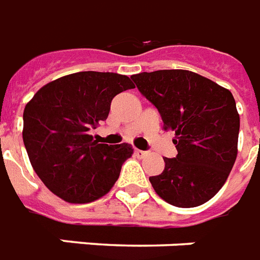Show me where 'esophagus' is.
Wrapping results in <instances>:
<instances>
[{"mask_svg": "<svg viewBox=\"0 0 260 260\" xmlns=\"http://www.w3.org/2000/svg\"><path fill=\"white\" fill-rule=\"evenodd\" d=\"M134 154H136V157H138V158H142V157H145V155H146V151L140 150V149H136V150H134Z\"/></svg>", "mask_w": 260, "mask_h": 260, "instance_id": "34e87169", "label": "esophagus"}]
</instances>
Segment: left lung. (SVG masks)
Instances as JSON below:
<instances>
[{
	"instance_id": "left-lung-1",
	"label": "left lung",
	"mask_w": 260,
	"mask_h": 260,
	"mask_svg": "<svg viewBox=\"0 0 260 260\" xmlns=\"http://www.w3.org/2000/svg\"><path fill=\"white\" fill-rule=\"evenodd\" d=\"M132 79L174 133L176 158L149 177L166 203L193 208L211 200L227 181L238 155L240 118L231 91L186 70L141 72Z\"/></svg>"
}]
</instances>
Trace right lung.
I'll list each match as a JSON object with an SVG mask.
<instances>
[{
    "instance_id": "add662e5",
    "label": "right lung",
    "mask_w": 260,
    "mask_h": 260,
    "mask_svg": "<svg viewBox=\"0 0 260 260\" xmlns=\"http://www.w3.org/2000/svg\"><path fill=\"white\" fill-rule=\"evenodd\" d=\"M134 88L114 72L67 75L37 91L24 110L22 140L40 180L60 199L86 204L110 192L133 154L128 143L106 145L90 132L109 117L111 101Z\"/></svg>"
}]
</instances>
